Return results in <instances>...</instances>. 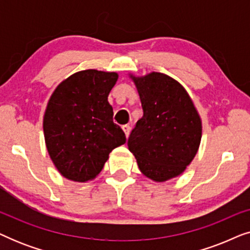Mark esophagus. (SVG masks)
Returning a JSON list of instances; mask_svg holds the SVG:
<instances>
[{"mask_svg":"<svg viewBox=\"0 0 250 250\" xmlns=\"http://www.w3.org/2000/svg\"><path fill=\"white\" fill-rule=\"evenodd\" d=\"M123 131H124L126 138H128L129 132H131V127H129L128 125H124V126H123Z\"/></svg>","mask_w":250,"mask_h":250,"instance_id":"esophagus-1","label":"esophagus"}]
</instances>
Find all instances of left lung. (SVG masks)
<instances>
[{"mask_svg": "<svg viewBox=\"0 0 250 250\" xmlns=\"http://www.w3.org/2000/svg\"><path fill=\"white\" fill-rule=\"evenodd\" d=\"M141 100L143 116L127 146L143 175L165 182L186 170L197 155L203 125L186 88L168 75L129 74Z\"/></svg>", "mask_w": 250, "mask_h": 250, "instance_id": "8db88e82", "label": "left lung"}]
</instances>
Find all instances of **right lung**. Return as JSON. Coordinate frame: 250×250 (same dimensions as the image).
<instances>
[{
    "label": "right lung",
    "mask_w": 250,
    "mask_h": 250,
    "mask_svg": "<svg viewBox=\"0 0 250 250\" xmlns=\"http://www.w3.org/2000/svg\"><path fill=\"white\" fill-rule=\"evenodd\" d=\"M115 71H77L56 87L47 102L43 131L49 156L61 175L74 182L95 179L109 153L124 145L123 129L112 121L108 95Z\"/></svg>",
    "instance_id": "obj_1"
}]
</instances>
